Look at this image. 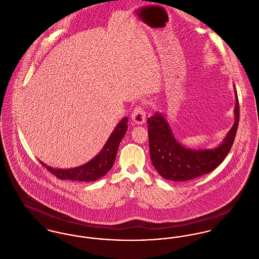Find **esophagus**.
I'll return each mask as SVG.
<instances>
[{"instance_id":"obj_1","label":"esophagus","mask_w":259,"mask_h":259,"mask_svg":"<svg viewBox=\"0 0 259 259\" xmlns=\"http://www.w3.org/2000/svg\"><path fill=\"white\" fill-rule=\"evenodd\" d=\"M132 120L137 124H143L146 120V112L142 106H136L132 112Z\"/></svg>"}]
</instances>
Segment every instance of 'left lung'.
Listing matches in <instances>:
<instances>
[{
    "label": "left lung",
    "instance_id": "8db88e82",
    "mask_svg": "<svg viewBox=\"0 0 259 259\" xmlns=\"http://www.w3.org/2000/svg\"><path fill=\"white\" fill-rule=\"evenodd\" d=\"M235 95V123L224 141L214 149L192 150L185 148L175 138L167 121L161 113L156 112L151 118H148L150 156L159 176L167 180L186 181L209 174L219 165L228 156L239 126L237 92Z\"/></svg>",
    "mask_w": 259,
    "mask_h": 259
}]
</instances>
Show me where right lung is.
Segmentation results:
<instances>
[{"label":"right lung","instance_id":"obj_1","mask_svg":"<svg viewBox=\"0 0 259 259\" xmlns=\"http://www.w3.org/2000/svg\"><path fill=\"white\" fill-rule=\"evenodd\" d=\"M127 122V117H124L121 120L100 153L92 160L80 166L63 169L48 166L41 160H39L40 163L57 179L64 180L69 179L75 181H96L104 177L112 167L116 158L120 142L124 137L128 128Z\"/></svg>","mask_w":259,"mask_h":259}]
</instances>
